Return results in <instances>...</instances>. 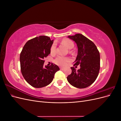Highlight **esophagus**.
<instances>
[{
	"label": "esophagus",
	"mask_w": 121,
	"mask_h": 121,
	"mask_svg": "<svg viewBox=\"0 0 121 121\" xmlns=\"http://www.w3.org/2000/svg\"><path fill=\"white\" fill-rule=\"evenodd\" d=\"M60 69H61V70H64V68H62V67H60Z\"/></svg>",
	"instance_id": "34e87169"
}]
</instances>
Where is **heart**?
<instances>
[{"mask_svg": "<svg viewBox=\"0 0 121 121\" xmlns=\"http://www.w3.org/2000/svg\"><path fill=\"white\" fill-rule=\"evenodd\" d=\"M62 43L66 46L69 49H72L74 46V44L73 41L69 39H65L62 41ZM56 52V44L53 43L50 48V53L54 54ZM69 61V58L63 56H57L54 60V63L60 66H65Z\"/></svg>", "mask_w": 121, "mask_h": 121, "instance_id": "heart-1", "label": "heart"}]
</instances>
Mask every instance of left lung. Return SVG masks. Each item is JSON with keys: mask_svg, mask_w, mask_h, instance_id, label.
Instances as JSON below:
<instances>
[{"mask_svg": "<svg viewBox=\"0 0 121 121\" xmlns=\"http://www.w3.org/2000/svg\"><path fill=\"white\" fill-rule=\"evenodd\" d=\"M68 37L77 45L78 54L74 66L80 65V69L77 71L74 67H71L72 73L67 77V80L74 87L85 88L95 81L98 75L99 52L94 43L82 34H76Z\"/></svg>", "mask_w": 121, "mask_h": 121, "instance_id": "8db88e82", "label": "left lung"}]
</instances>
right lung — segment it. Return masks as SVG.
<instances>
[{"instance_id": "right-lung-1", "label": "right lung", "mask_w": 121, "mask_h": 121, "mask_svg": "<svg viewBox=\"0 0 121 121\" xmlns=\"http://www.w3.org/2000/svg\"><path fill=\"white\" fill-rule=\"evenodd\" d=\"M53 42L46 36H40L28 41L20 54L21 72L27 82L35 88L45 87L52 81L60 70L57 65L44 66V58L50 53Z\"/></svg>"}]
</instances>
